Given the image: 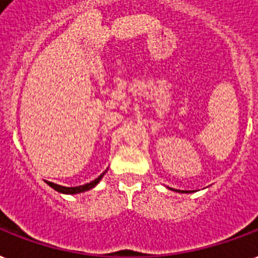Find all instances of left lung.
Here are the masks:
<instances>
[{
    "label": "left lung",
    "instance_id": "1",
    "mask_svg": "<svg viewBox=\"0 0 258 258\" xmlns=\"http://www.w3.org/2000/svg\"><path fill=\"white\" fill-rule=\"evenodd\" d=\"M179 192H187V191H180V189H179Z\"/></svg>",
    "mask_w": 258,
    "mask_h": 258
}]
</instances>
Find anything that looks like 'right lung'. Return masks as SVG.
<instances>
[{"instance_id":"right-lung-1","label":"right lung","mask_w":258,"mask_h":258,"mask_svg":"<svg viewBox=\"0 0 258 258\" xmlns=\"http://www.w3.org/2000/svg\"><path fill=\"white\" fill-rule=\"evenodd\" d=\"M105 175V172L102 173L101 176H98L95 180L90 181L87 184H83V185H79V187H63V185H59V184H55V183H51V181H47V184L49 187H52L53 189H56L57 192H61V194H79V192H85L87 189H91L93 187L99 183V180L102 179V176Z\"/></svg>"}]
</instances>
